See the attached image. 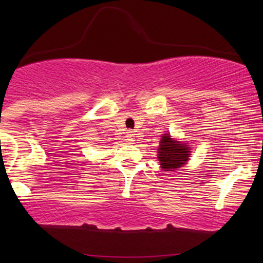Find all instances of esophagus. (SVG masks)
<instances>
[{"label":"esophagus","instance_id":"obj_1","mask_svg":"<svg viewBox=\"0 0 263 263\" xmlns=\"http://www.w3.org/2000/svg\"><path fill=\"white\" fill-rule=\"evenodd\" d=\"M125 138H127L128 142L134 141V134H133V132H128V133H127V136H125Z\"/></svg>","mask_w":263,"mask_h":263}]
</instances>
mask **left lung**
I'll list each match as a JSON object with an SVG mask.
<instances>
[{
	"mask_svg": "<svg viewBox=\"0 0 263 263\" xmlns=\"http://www.w3.org/2000/svg\"><path fill=\"white\" fill-rule=\"evenodd\" d=\"M189 149L190 147H186L185 143L175 141L170 135L164 134L158 152V158L163 170L175 171L176 168L182 167L190 156Z\"/></svg>",
	"mask_w": 263,
	"mask_h": 263,
	"instance_id": "obj_1",
	"label": "left lung"
}]
</instances>
